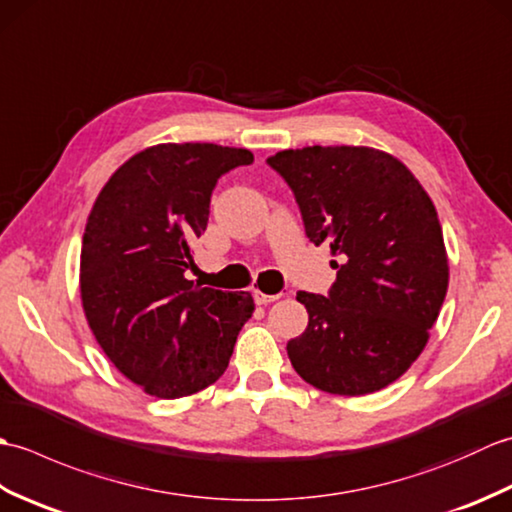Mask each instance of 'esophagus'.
I'll list each match as a JSON object with an SVG mask.
<instances>
[{"mask_svg":"<svg viewBox=\"0 0 512 512\" xmlns=\"http://www.w3.org/2000/svg\"><path fill=\"white\" fill-rule=\"evenodd\" d=\"M253 297H255L259 306H266V303L279 299V295H266V292H262V290H253Z\"/></svg>","mask_w":512,"mask_h":512,"instance_id":"esophagus-1","label":"esophagus"}]
</instances>
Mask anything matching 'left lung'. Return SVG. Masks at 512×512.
Masks as SVG:
<instances>
[{
  "label": "left lung",
  "instance_id": "obj_1",
  "mask_svg": "<svg viewBox=\"0 0 512 512\" xmlns=\"http://www.w3.org/2000/svg\"><path fill=\"white\" fill-rule=\"evenodd\" d=\"M314 246L339 262L330 295L297 292L308 328L286 350L321 391L365 396L394 383L429 341L449 288L442 226L416 176L374 147H303L268 158Z\"/></svg>",
  "mask_w": 512,
  "mask_h": 512
}]
</instances>
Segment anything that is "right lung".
Returning <instances> with one entry per match:
<instances>
[{
	"label": "right lung",
	"mask_w": 512,
	"mask_h": 512,
	"mask_svg": "<svg viewBox=\"0 0 512 512\" xmlns=\"http://www.w3.org/2000/svg\"><path fill=\"white\" fill-rule=\"evenodd\" d=\"M250 162L237 147L154 145L123 162L92 206L79 273L85 319L118 372L149 396L173 400L213 385L255 310L250 292L184 277L217 178Z\"/></svg>",
	"instance_id": "obj_1"
}]
</instances>
